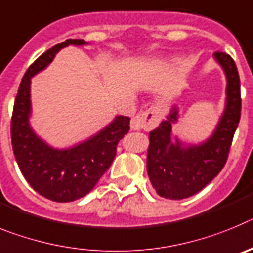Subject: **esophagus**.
<instances>
[{"mask_svg": "<svg viewBox=\"0 0 253 253\" xmlns=\"http://www.w3.org/2000/svg\"><path fill=\"white\" fill-rule=\"evenodd\" d=\"M162 118V112L158 105H151L148 109L136 114L131 121V128L132 129H145L150 131L159 125Z\"/></svg>", "mask_w": 253, "mask_h": 253, "instance_id": "1", "label": "esophagus"}]
</instances>
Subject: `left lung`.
Masks as SVG:
<instances>
[{
    "label": "left lung",
    "instance_id": "obj_1",
    "mask_svg": "<svg viewBox=\"0 0 253 253\" xmlns=\"http://www.w3.org/2000/svg\"><path fill=\"white\" fill-rule=\"evenodd\" d=\"M215 60L227 75V105L212 136L199 146L183 148L177 140L170 141L172 124L177 109L151 131L148 151V174L159 196L182 200L203 190L220 173L227 163L233 137L241 118V80L232 57L215 52Z\"/></svg>",
    "mask_w": 253,
    "mask_h": 253
}]
</instances>
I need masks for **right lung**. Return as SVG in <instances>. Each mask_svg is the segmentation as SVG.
Listing matches in <instances>:
<instances>
[{"instance_id": "add662e5", "label": "right lung", "mask_w": 253, "mask_h": 253, "mask_svg": "<svg viewBox=\"0 0 253 253\" xmlns=\"http://www.w3.org/2000/svg\"><path fill=\"white\" fill-rule=\"evenodd\" d=\"M70 44H86L83 39H67L45 50L26 70L15 98L11 117V142L17 166L28 183L39 195L56 203H70L93 190L111 167L120 140L128 132L129 118L118 116L109 126L87 141L67 150L48 146L29 126L30 79Z\"/></svg>"}]
</instances>
